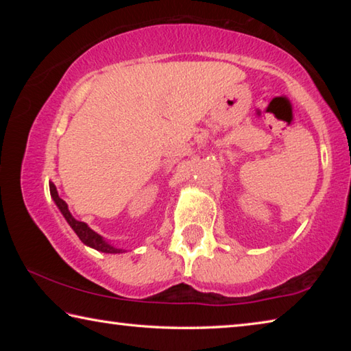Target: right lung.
Wrapping results in <instances>:
<instances>
[{
	"instance_id": "add662e5",
	"label": "right lung",
	"mask_w": 351,
	"mask_h": 351,
	"mask_svg": "<svg viewBox=\"0 0 351 351\" xmlns=\"http://www.w3.org/2000/svg\"><path fill=\"white\" fill-rule=\"evenodd\" d=\"M49 190H51V197L54 198L57 207H58V209H60V212L63 213V217L66 218V221L69 223L71 228L74 229V232H75L77 235H79V239H80L83 243H85L86 246H91V247H94V249H97V251H102V252H106V254H119V252H122V249H117V247H114V246L108 245V243H106V241L102 239V237L94 232L93 229L88 228V226H86L85 223L77 221V219H75L73 215H71V212L68 210V204L64 203V201H63L60 197H58L57 189H56V186H54V184H52V182H49Z\"/></svg>"
}]
</instances>
